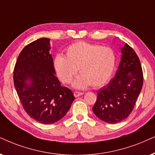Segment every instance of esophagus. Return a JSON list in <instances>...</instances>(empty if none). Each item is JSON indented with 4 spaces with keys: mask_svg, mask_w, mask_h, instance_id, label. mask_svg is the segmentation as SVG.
<instances>
[{
    "mask_svg": "<svg viewBox=\"0 0 155 155\" xmlns=\"http://www.w3.org/2000/svg\"><path fill=\"white\" fill-rule=\"evenodd\" d=\"M83 94H84L83 92L75 91L74 93V97H80V96H81V95H83Z\"/></svg>",
    "mask_w": 155,
    "mask_h": 155,
    "instance_id": "esophagus-1",
    "label": "esophagus"
}]
</instances>
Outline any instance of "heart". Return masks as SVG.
Instances as JSON below:
<instances>
[{"label":"heart","mask_w":155,"mask_h":155,"mask_svg":"<svg viewBox=\"0 0 155 155\" xmlns=\"http://www.w3.org/2000/svg\"><path fill=\"white\" fill-rule=\"evenodd\" d=\"M116 62V54L112 48L79 41L66 48V56L56 55L54 64L58 77L64 83L71 81L79 69L81 74L71 84L76 89H84L89 85L100 87L107 83Z\"/></svg>","instance_id":"b5f03b06"}]
</instances>
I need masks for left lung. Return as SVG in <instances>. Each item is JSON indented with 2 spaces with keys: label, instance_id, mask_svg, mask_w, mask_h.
I'll list each match as a JSON object with an SVG mask.
<instances>
[{
  "label": "left lung",
  "instance_id": "8db88e82",
  "mask_svg": "<svg viewBox=\"0 0 155 155\" xmlns=\"http://www.w3.org/2000/svg\"><path fill=\"white\" fill-rule=\"evenodd\" d=\"M121 54L114 77L97 91L92 108L98 118L109 124L119 122L130 114L143 84L142 66L134 51L125 44Z\"/></svg>",
  "mask_w": 155,
  "mask_h": 155
}]
</instances>
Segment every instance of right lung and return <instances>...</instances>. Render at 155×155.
I'll return each mask as SVG.
<instances>
[{"mask_svg":"<svg viewBox=\"0 0 155 155\" xmlns=\"http://www.w3.org/2000/svg\"><path fill=\"white\" fill-rule=\"evenodd\" d=\"M50 39L41 38L21 51L13 71V81L23 109L35 120L53 124L63 118L75 99L56 77Z\"/></svg>","mask_w":155,"mask_h":155,"instance_id":"right-lung-1","label":"right lung"}]
</instances>
